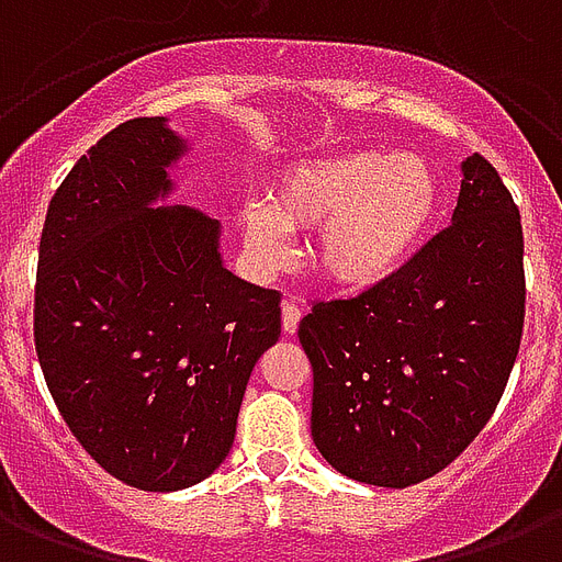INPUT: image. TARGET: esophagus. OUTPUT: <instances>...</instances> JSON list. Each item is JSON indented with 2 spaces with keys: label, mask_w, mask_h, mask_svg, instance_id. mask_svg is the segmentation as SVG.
<instances>
[{
  "label": "esophagus",
  "mask_w": 562,
  "mask_h": 562,
  "mask_svg": "<svg viewBox=\"0 0 562 562\" xmlns=\"http://www.w3.org/2000/svg\"><path fill=\"white\" fill-rule=\"evenodd\" d=\"M299 322H302V307L295 302H284V307H281V327H284V334H295Z\"/></svg>",
  "instance_id": "34e87169"
}]
</instances>
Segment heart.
<instances>
[{
    "label": "heart",
    "instance_id": "obj_1",
    "mask_svg": "<svg viewBox=\"0 0 562 562\" xmlns=\"http://www.w3.org/2000/svg\"><path fill=\"white\" fill-rule=\"evenodd\" d=\"M438 209L441 177L426 156L362 147L281 170L269 203L240 211V235L255 267L276 272L293 255L290 232L318 226V276L339 293H368L412 260Z\"/></svg>",
    "mask_w": 562,
    "mask_h": 562
}]
</instances>
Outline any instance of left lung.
Returning <instances> with one entry per match:
<instances>
[{
  "mask_svg": "<svg viewBox=\"0 0 562 562\" xmlns=\"http://www.w3.org/2000/svg\"><path fill=\"white\" fill-rule=\"evenodd\" d=\"M522 322V220L496 168L473 154L450 228L392 281L316 302L299 325L322 459L376 487L441 473L491 420Z\"/></svg>",
  "mask_w": 562,
  "mask_h": 562,
  "instance_id": "8db88e82",
  "label": "left lung"
}]
</instances>
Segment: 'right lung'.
Returning a JSON list of instances; mask_svg holds the SVG:
<instances>
[{
  "label": "right lung",
  "mask_w": 562,
  "mask_h": 562,
  "mask_svg": "<svg viewBox=\"0 0 562 562\" xmlns=\"http://www.w3.org/2000/svg\"><path fill=\"white\" fill-rule=\"evenodd\" d=\"M191 147L168 119L106 133L63 179L40 237L34 342L80 447L130 487L209 479L235 443L281 295L223 267L220 220L159 205Z\"/></svg>",
  "instance_id": "1"
}]
</instances>
